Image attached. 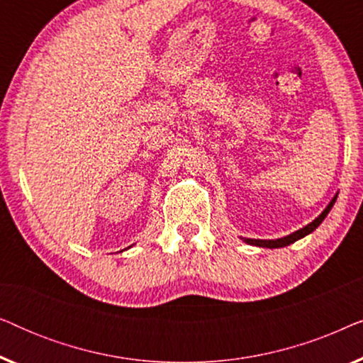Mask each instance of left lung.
Returning a JSON list of instances; mask_svg holds the SVG:
<instances>
[{"label": "left lung", "instance_id": "left-lung-1", "mask_svg": "<svg viewBox=\"0 0 363 363\" xmlns=\"http://www.w3.org/2000/svg\"><path fill=\"white\" fill-rule=\"evenodd\" d=\"M335 200H337V195L332 198V201L329 203V205H327L325 210L322 211L314 221L309 223V225L304 226V228H301L299 231L292 233V235H289V236L279 238V240H251V238H246L245 242H247V245H252V246H259V247H284V246H289V245H292V242H296L297 240H301V238H304V236L309 235V233L314 231L315 228L319 226L322 221H324V218L329 215V211L332 210V206H334Z\"/></svg>", "mask_w": 363, "mask_h": 363}]
</instances>
